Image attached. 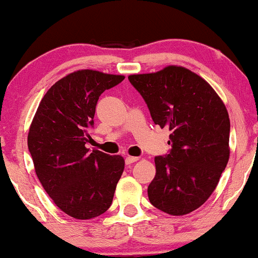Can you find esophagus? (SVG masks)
<instances>
[{
    "label": "esophagus",
    "mask_w": 258,
    "mask_h": 258,
    "mask_svg": "<svg viewBox=\"0 0 258 258\" xmlns=\"http://www.w3.org/2000/svg\"><path fill=\"white\" fill-rule=\"evenodd\" d=\"M138 160H139V158H137V156H127L125 162H126V165H131V164H133V162L138 161Z\"/></svg>",
    "instance_id": "obj_1"
}]
</instances>
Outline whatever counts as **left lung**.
<instances>
[{
	"mask_svg": "<svg viewBox=\"0 0 258 258\" xmlns=\"http://www.w3.org/2000/svg\"><path fill=\"white\" fill-rule=\"evenodd\" d=\"M155 125L171 131V150L156 156L148 186L153 206L172 216L199 209L211 197L229 160L230 121L209 82L184 67L128 76Z\"/></svg>",
	"mask_w": 258,
	"mask_h": 258,
	"instance_id": "8db88e82",
	"label": "left lung"
}]
</instances>
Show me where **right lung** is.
<instances>
[{"label":"right lung","mask_w":258,"mask_h":258,"mask_svg":"<svg viewBox=\"0 0 258 258\" xmlns=\"http://www.w3.org/2000/svg\"><path fill=\"white\" fill-rule=\"evenodd\" d=\"M123 79L91 69L68 74L44 94L29 128L37 178L53 203L76 220L104 214L125 168L121 155L86 147L99 96Z\"/></svg>","instance_id":"add662e5"}]
</instances>
